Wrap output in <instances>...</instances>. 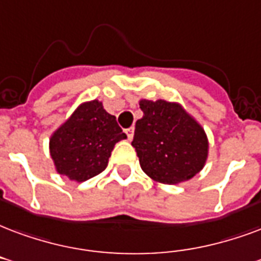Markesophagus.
Masks as SVG:
<instances>
[{"mask_svg":"<svg viewBox=\"0 0 261 261\" xmlns=\"http://www.w3.org/2000/svg\"><path fill=\"white\" fill-rule=\"evenodd\" d=\"M125 134H127V137H128V140H133V137H134V127L127 128V130H125Z\"/></svg>","mask_w":261,"mask_h":261,"instance_id":"esophagus-1","label":"esophagus"}]
</instances>
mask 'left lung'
<instances>
[{"instance_id": "left-lung-1", "label": "left lung", "mask_w": 261, "mask_h": 261, "mask_svg": "<svg viewBox=\"0 0 261 261\" xmlns=\"http://www.w3.org/2000/svg\"><path fill=\"white\" fill-rule=\"evenodd\" d=\"M134 140L141 169L163 184H178L203 169L209 142L204 130L178 103L140 101Z\"/></svg>"}]
</instances>
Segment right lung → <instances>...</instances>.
<instances>
[{"mask_svg":"<svg viewBox=\"0 0 261 261\" xmlns=\"http://www.w3.org/2000/svg\"><path fill=\"white\" fill-rule=\"evenodd\" d=\"M127 138L102 102H86L52 134L49 152L58 173L87 181L102 173L116 142Z\"/></svg>","mask_w":261,"mask_h":261,"instance_id":"obj_1","label":"right lung"}]
</instances>
